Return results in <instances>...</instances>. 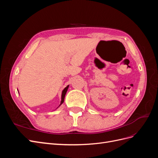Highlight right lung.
<instances>
[{
	"label": "right lung",
	"mask_w": 158,
	"mask_h": 158,
	"mask_svg": "<svg viewBox=\"0 0 158 158\" xmlns=\"http://www.w3.org/2000/svg\"><path fill=\"white\" fill-rule=\"evenodd\" d=\"M69 85H67V86H66L64 89H63V92H62V97H61V102H60V105L63 103V102H64V97H65V95H66V92H67V89H68V88H69Z\"/></svg>",
	"instance_id": "1"
}]
</instances>
